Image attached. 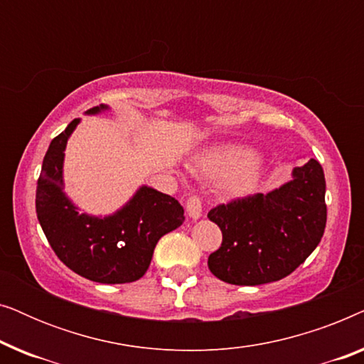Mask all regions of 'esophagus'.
Segmentation results:
<instances>
[{"mask_svg": "<svg viewBox=\"0 0 364 364\" xmlns=\"http://www.w3.org/2000/svg\"><path fill=\"white\" fill-rule=\"evenodd\" d=\"M186 210L192 220H198L202 217V200L198 197H191L186 203Z\"/></svg>", "mask_w": 364, "mask_h": 364, "instance_id": "esophagus-1", "label": "esophagus"}]
</instances>
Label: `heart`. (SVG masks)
I'll return each instance as SVG.
<instances>
[{
  "instance_id": "1",
  "label": "heart",
  "mask_w": 364,
  "mask_h": 364,
  "mask_svg": "<svg viewBox=\"0 0 364 364\" xmlns=\"http://www.w3.org/2000/svg\"><path fill=\"white\" fill-rule=\"evenodd\" d=\"M193 168L208 177L223 176L225 192L242 197L258 186L265 171V161L260 154L235 144H225L203 151L193 161Z\"/></svg>"
}]
</instances>
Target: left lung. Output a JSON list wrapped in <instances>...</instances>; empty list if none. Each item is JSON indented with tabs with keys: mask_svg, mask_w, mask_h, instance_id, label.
I'll return each mask as SVG.
<instances>
[{
	"mask_svg": "<svg viewBox=\"0 0 364 364\" xmlns=\"http://www.w3.org/2000/svg\"><path fill=\"white\" fill-rule=\"evenodd\" d=\"M325 173L310 159L291 181L268 193L237 198L208 212L222 230V245L208 268L222 282L255 287L296 270L320 243L326 225Z\"/></svg>",
	"mask_w": 364,
	"mask_h": 364,
	"instance_id": "obj_1",
	"label": "left lung"
}]
</instances>
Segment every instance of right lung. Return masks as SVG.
Returning a JSON list of instances; mask_svg holds the SVG:
<instances>
[{
  "mask_svg": "<svg viewBox=\"0 0 364 364\" xmlns=\"http://www.w3.org/2000/svg\"><path fill=\"white\" fill-rule=\"evenodd\" d=\"M107 104L91 107L87 116L109 111ZM81 119H74L54 137L44 156L36 187L38 220L49 245L68 268L91 282L131 283L144 277L154 248L166 233L186 220L176 198L142 186L111 215H91L64 192V151Z\"/></svg>",
  "mask_w": 364,
  "mask_h": 364,
  "instance_id": "right-lung-1",
  "label": "right lung"
}]
</instances>
